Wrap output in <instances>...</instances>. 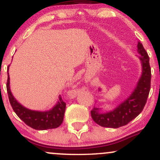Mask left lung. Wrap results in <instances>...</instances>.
<instances>
[{
  "label": "left lung",
  "mask_w": 160,
  "mask_h": 160,
  "mask_svg": "<svg viewBox=\"0 0 160 160\" xmlns=\"http://www.w3.org/2000/svg\"><path fill=\"white\" fill-rule=\"evenodd\" d=\"M137 48L139 53L137 57L141 65V74L129 96L110 111H103L102 108L97 107L91 111L92 120L102 127L117 128L126 126L140 114L146 104L151 80L150 58L140 41L138 42ZM98 91H102V89L99 88Z\"/></svg>",
  "instance_id": "obj_1"
}]
</instances>
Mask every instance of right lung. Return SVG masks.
<instances>
[{"mask_svg": "<svg viewBox=\"0 0 160 160\" xmlns=\"http://www.w3.org/2000/svg\"><path fill=\"white\" fill-rule=\"evenodd\" d=\"M7 68V90L8 93L9 100L12 109L16 115L28 126L36 130H46L50 128H58L62 123L64 120L66 104L62 101L61 96H58V100L50 110L45 111H34L25 108L16 100L10 89V76Z\"/></svg>", "mask_w": 160, "mask_h": 160, "instance_id": "1", "label": "right lung"}]
</instances>
